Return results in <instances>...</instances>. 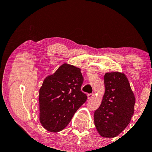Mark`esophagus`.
<instances>
[{"label":"esophagus","mask_w":152,"mask_h":152,"mask_svg":"<svg viewBox=\"0 0 152 152\" xmlns=\"http://www.w3.org/2000/svg\"><path fill=\"white\" fill-rule=\"evenodd\" d=\"M94 96V94L93 93H91V94H87V98L88 99H91L93 98Z\"/></svg>","instance_id":"esophagus-1"}]
</instances>
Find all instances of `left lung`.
<instances>
[{"label": "left lung", "instance_id": "left-lung-1", "mask_svg": "<svg viewBox=\"0 0 152 152\" xmlns=\"http://www.w3.org/2000/svg\"><path fill=\"white\" fill-rule=\"evenodd\" d=\"M105 92L99 107L94 112V124L103 137H114L129 124L134 111L135 97L125 74L106 73Z\"/></svg>", "mask_w": 152, "mask_h": 152}]
</instances>
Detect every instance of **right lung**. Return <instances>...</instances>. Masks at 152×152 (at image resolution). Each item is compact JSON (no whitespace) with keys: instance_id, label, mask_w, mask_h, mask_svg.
<instances>
[{"instance_id":"1","label":"right lung","mask_w":152,"mask_h":152,"mask_svg":"<svg viewBox=\"0 0 152 152\" xmlns=\"http://www.w3.org/2000/svg\"><path fill=\"white\" fill-rule=\"evenodd\" d=\"M80 69L65 63L44 80L39 90L40 122L47 131L64 129L87 98L81 91Z\"/></svg>"}]
</instances>
